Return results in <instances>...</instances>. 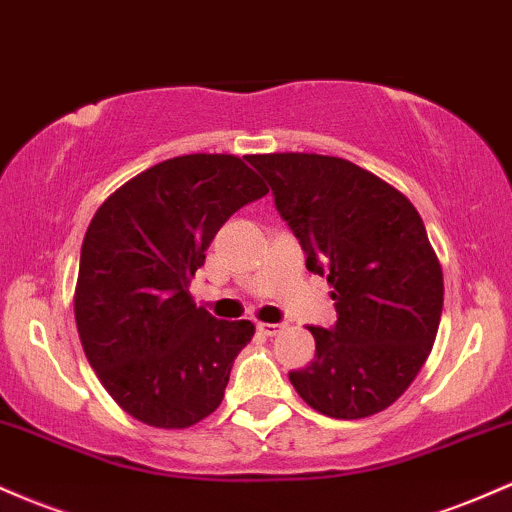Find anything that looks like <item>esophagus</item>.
Returning a JSON list of instances; mask_svg holds the SVG:
<instances>
[{"instance_id":"obj_1","label":"esophagus","mask_w":512,"mask_h":512,"mask_svg":"<svg viewBox=\"0 0 512 512\" xmlns=\"http://www.w3.org/2000/svg\"><path fill=\"white\" fill-rule=\"evenodd\" d=\"M258 331L263 336H278V333L285 331V324H258Z\"/></svg>"}]
</instances>
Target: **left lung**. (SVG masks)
Returning <instances> with one entry per match:
<instances>
[{
  "instance_id": "obj_1",
  "label": "left lung",
  "mask_w": 512,
  "mask_h": 512,
  "mask_svg": "<svg viewBox=\"0 0 512 512\" xmlns=\"http://www.w3.org/2000/svg\"><path fill=\"white\" fill-rule=\"evenodd\" d=\"M275 208L300 239L307 268L326 275L336 324L312 326L314 360L290 372L304 404L331 418H367L416 380L442 314V268L404 193L341 157L251 154Z\"/></svg>"
}]
</instances>
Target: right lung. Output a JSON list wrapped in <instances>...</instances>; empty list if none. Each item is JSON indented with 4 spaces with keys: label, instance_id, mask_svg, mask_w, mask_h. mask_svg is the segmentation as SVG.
Returning <instances> with one entry per match:
<instances>
[{
    "label": "right lung",
    "instance_id": "1",
    "mask_svg": "<svg viewBox=\"0 0 512 512\" xmlns=\"http://www.w3.org/2000/svg\"><path fill=\"white\" fill-rule=\"evenodd\" d=\"M266 183L234 154H183L142 171L84 234L74 319L103 389L137 421L188 428L222 404L254 324L195 307L188 285L229 217Z\"/></svg>",
    "mask_w": 512,
    "mask_h": 512
}]
</instances>
